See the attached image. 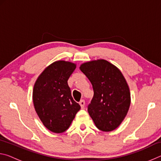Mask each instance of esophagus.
Instances as JSON below:
<instances>
[{
    "mask_svg": "<svg viewBox=\"0 0 161 161\" xmlns=\"http://www.w3.org/2000/svg\"><path fill=\"white\" fill-rule=\"evenodd\" d=\"M80 104L81 106V108H83L84 107V105H85V102H84V100H83V99L81 100L80 102Z\"/></svg>",
    "mask_w": 161,
    "mask_h": 161,
    "instance_id": "obj_1",
    "label": "esophagus"
}]
</instances>
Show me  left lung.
I'll use <instances>...</instances> for the list:
<instances>
[{"label":"left lung","mask_w":161,"mask_h":161,"mask_svg":"<svg viewBox=\"0 0 161 161\" xmlns=\"http://www.w3.org/2000/svg\"><path fill=\"white\" fill-rule=\"evenodd\" d=\"M80 69L93 86L94 97L88 112L94 124L103 131L116 129L124 121L130 104L129 87L123 74L105 59L85 62Z\"/></svg>","instance_id":"left-lung-1"}]
</instances>
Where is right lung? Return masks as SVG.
Returning a JSON list of instances; mask_svg holds the SVG:
<instances>
[{
    "instance_id": "add662e5",
    "label": "right lung",
    "mask_w": 161,
    "mask_h": 161,
    "mask_svg": "<svg viewBox=\"0 0 161 161\" xmlns=\"http://www.w3.org/2000/svg\"><path fill=\"white\" fill-rule=\"evenodd\" d=\"M76 64L59 60L45 68L32 91L34 107L40 121L50 131L60 133L69 129L81 107L73 99L67 81Z\"/></svg>"
}]
</instances>
